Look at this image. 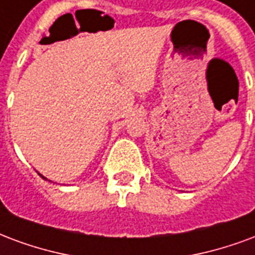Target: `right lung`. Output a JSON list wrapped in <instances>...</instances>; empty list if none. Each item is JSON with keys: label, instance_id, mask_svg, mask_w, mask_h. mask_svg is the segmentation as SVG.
Wrapping results in <instances>:
<instances>
[{"label": "right lung", "instance_id": "1", "mask_svg": "<svg viewBox=\"0 0 255 255\" xmlns=\"http://www.w3.org/2000/svg\"><path fill=\"white\" fill-rule=\"evenodd\" d=\"M39 175H40V177H41V178H43V180H47L46 177H44V175H41V174H40V173H39Z\"/></svg>", "mask_w": 255, "mask_h": 255}]
</instances>
